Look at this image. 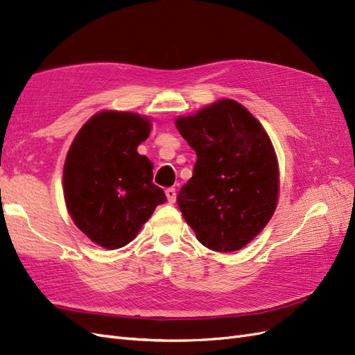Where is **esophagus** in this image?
Wrapping results in <instances>:
<instances>
[{"label":"esophagus","instance_id":"esophagus-1","mask_svg":"<svg viewBox=\"0 0 355 355\" xmlns=\"http://www.w3.org/2000/svg\"><path fill=\"white\" fill-rule=\"evenodd\" d=\"M166 196L168 202H175L176 201V189L175 188H167L166 189Z\"/></svg>","mask_w":355,"mask_h":355}]
</instances>
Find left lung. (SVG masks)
<instances>
[{
  "instance_id": "8db88e82",
  "label": "left lung",
  "mask_w": 355,
  "mask_h": 355,
  "mask_svg": "<svg viewBox=\"0 0 355 355\" xmlns=\"http://www.w3.org/2000/svg\"><path fill=\"white\" fill-rule=\"evenodd\" d=\"M176 127L197 154L178 206L197 240L235 252L270 222L278 200V163L270 136L243 105L222 99Z\"/></svg>"
}]
</instances>
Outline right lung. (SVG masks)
Instances as JSON below:
<instances>
[{
  "label": "right lung",
  "mask_w": 355,
  "mask_h": 355,
  "mask_svg": "<svg viewBox=\"0 0 355 355\" xmlns=\"http://www.w3.org/2000/svg\"><path fill=\"white\" fill-rule=\"evenodd\" d=\"M151 123L133 112L102 111L75 136L63 167V196L73 223L105 249L130 243L167 201L153 163L137 154Z\"/></svg>",
  "instance_id": "obj_1"
}]
</instances>
